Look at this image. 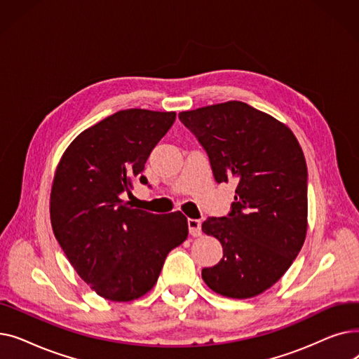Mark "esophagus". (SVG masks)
<instances>
[{
  "instance_id": "obj_1",
  "label": "esophagus",
  "mask_w": 359,
  "mask_h": 359,
  "mask_svg": "<svg viewBox=\"0 0 359 359\" xmlns=\"http://www.w3.org/2000/svg\"><path fill=\"white\" fill-rule=\"evenodd\" d=\"M201 219H194V218H189L187 219V227H189V233L191 236L194 237H199L202 234V229H201Z\"/></svg>"
}]
</instances>
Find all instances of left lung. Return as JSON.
Returning a JSON list of instances; mask_svg holds the SVG:
<instances>
[{"label":"left lung","instance_id":"8db88e82","mask_svg":"<svg viewBox=\"0 0 359 359\" xmlns=\"http://www.w3.org/2000/svg\"><path fill=\"white\" fill-rule=\"evenodd\" d=\"M179 119L208 154L217 183L237 184L230 212L202 224L222 246V259L202 269V279L224 297L259 295L288 271L306 240L303 149L290 128L243 102L182 111Z\"/></svg>","mask_w":359,"mask_h":359}]
</instances>
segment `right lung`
Listing matches in <instances>:
<instances>
[{
  "label": "right lung",
  "mask_w": 359,
  "mask_h": 359,
  "mask_svg": "<svg viewBox=\"0 0 359 359\" xmlns=\"http://www.w3.org/2000/svg\"><path fill=\"white\" fill-rule=\"evenodd\" d=\"M176 119L175 111L128 109L86 129L64 153L50 192L53 234L81 279L110 301L156 285L170 250L189 234L180 212L151 214L123 201ZM149 187V184H148Z\"/></svg>",
  "instance_id": "right-lung-1"
}]
</instances>
